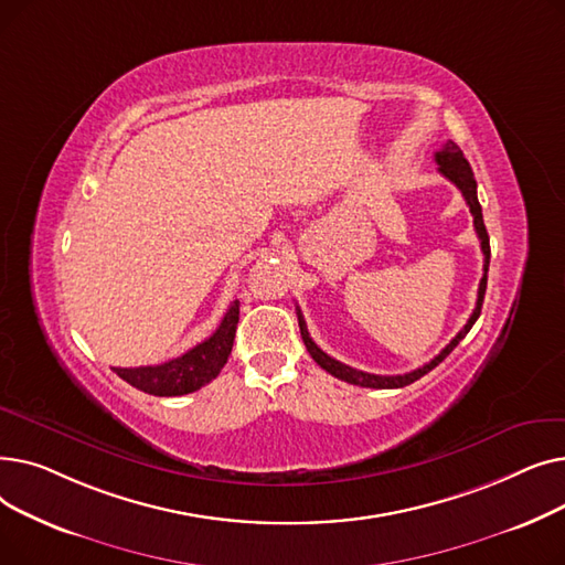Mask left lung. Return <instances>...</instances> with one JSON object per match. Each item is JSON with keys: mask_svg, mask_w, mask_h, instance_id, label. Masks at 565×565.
<instances>
[{"mask_svg": "<svg viewBox=\"0 0 565 565\" xmlns=\"http://www.w3.org/2000/svg\"><path fill=\"white\" fill-rule=\"evenodd\" d=\"M435 162H437V171L449 178V181L462 192L467 205H469V213L473 217V228H477V235L481 241V252H483V277H481V284H479V298H477V307H473L469 320L465 328L451 339V343L447 348H441V352L437 354V358H433L428 364L414 369L409 373H403V375H373V373H364V371H358L352 369L348 364H341L337 362L334 358H330L328 352H322L313 339L309 337L307 332V322L298 309V320H300V332H302V341L309 350V354L313 358V362L324 369L328 373H332L334 377L343 380V382H350V384H360V387H371V390H398V387H405V384H412L414 380L424 377L428 371H433L439 362L447 360V354L467 337V332L471 330V324L477 322V318L481 316V307H483V298H486V286H488V267H490V237H488V231H486V224H483V213H481V203H479V196H477V178H473V171L469 167V162L465 160L460 146L456 141H447L441 143L439 151L435 153Z\"/></svg>", "mask_w": 565, "mask_h": 565, "instance_id": "1", "label": "left lung"}]
</instances>
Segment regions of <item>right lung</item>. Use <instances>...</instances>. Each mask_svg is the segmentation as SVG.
<instances>
[{
	"mask_svg": "<svg viewBox=\"0 0 565 565\" xmlns=\"http://www.w3.org/2000/svg\"><path fill=\"white\" fill-rule=\"evenodd\" d=\"M237 316H241V302H233L224 313L220 328L188 350L175 360H169L158 366H137V369H114V373L132 384L135 390L151 394V396H183L201 390L203 384L215 380L224 369L235 330Z\"/></svg>",
	"mask_w": 565,
	"mask_h": 565,
	"instance_id": "add662e5",
	"label": "right lung"
}]
</instances>
